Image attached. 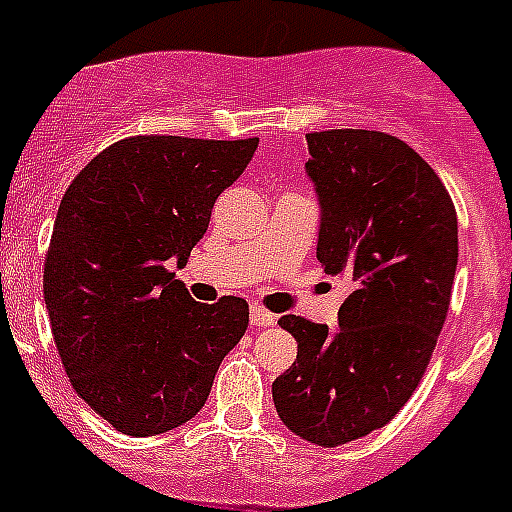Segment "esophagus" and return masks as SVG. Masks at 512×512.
I'll use <instances>...</instances> for the list:
<instances>
[{
  "label": "esophagus",
  "mask_w": 512,
  "mask_h": 512,
  "mask_svg": "<svg viewBox=\"0 0 512 512\" xmlns=\"http://www.w3.org/2000/svg\"><path fill=\"white\" fill-rule=\"evenodd\" d=\"M277 323V315L274 312H266L264 307L251 305V325L253 328H264V325H274Z\"/></svg>",
  "instance_id": "esophagus-1"
}]
</instances>
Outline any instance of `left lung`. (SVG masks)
<instances>
[{
    "mask_svg": "<svg viewBox=\"0 0 512 512\" xmlns=\"http://www.w3.org/2000/svg\"><path fill=\"white\" fill-rule=\"evenodd\" d=\"M320 205L318 261L346 277L338 328L284 315L297 361L271 384L279 418L325 449L390 423L418 387L443 328L459 230L436 171L395 135L307 133Z\"/></svg>",
    "mask_w": 512,
    "mask_h": 512,
    "instance_id": "obj_1",
    "label": "left lung"
}]
</instances>
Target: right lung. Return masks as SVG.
I'll return each instance as SVG.
<instances>
[{
    "label": "right lung",
    "mask_w": 512,
    "mask_h": 512,
    "mask_svg": "<svg viewBox=\"0 0 512 512\" xmlns=\"http://www.w3.org/2000/svg\"><path fill=\"white\" fill-rule=\"evenodd\" d=\"M259 138L135 135L112 143L63 194L43 297L74 390L133 438L200 413L217 366L248 328V302H194L176 279Z\"/></svg>",
    "instance_id": "right-lung-1"
}]
</instances>
